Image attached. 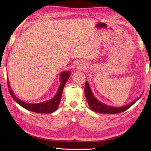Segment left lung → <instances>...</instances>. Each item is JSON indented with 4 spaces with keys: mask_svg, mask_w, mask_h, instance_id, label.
Here are the masks:
<instances>
[{
    "mask_svg": "<svg viewBox=\"0 0 151 151\" xmlns=\"http://www.w3.org/2000/svg\"><path fill=\"white\" fill-rule=\"evenodd\" d=\"M85 94L86 98H87L88 106L92 110L94 111L95 112L100 113H105V114H116V113H119L124 111L127 110L128 108H130L132 105H134V104L136 103V101L139 98H137V100H134V101H132V103L124 106L115 107L107 106L106 104L101 103L100 101L97 100L96 98L93 96V94L92 93L91 90L90 86H89V84L87 81H86L85 83Z\"/></svg>",
    "mask_w": 151,
    "mask_h": 151,
    "instance_id": "obj_1",
    "label": "left lung"
}]
</instances>
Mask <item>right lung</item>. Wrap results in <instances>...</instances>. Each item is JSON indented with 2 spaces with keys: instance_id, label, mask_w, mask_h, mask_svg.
Wrapping results in <instances>:
<instances>
[{
  "instance_id": "add662e5",
  "label": "right lung",
  "mask_w": 151,
  "mask_h": 151,
  "mask_svg": "<svg viewBox=\"0 0 151 151\" xmlns=\"http://www.w3.org/2000/svg\"><path fill=\"white\" fill-rule=\"evenodd\" d=\"M70 76V72L68 71L66 72H63L60 73V87L58 89V91L57 94H55L54 98L52 99L44 101L42 103L39 104H29L24 101L19 100V98H17L15 96L13 91L11 90L10 83L8 81V86L9 88V92L12 96V97L14 98V100L16 101V102L19 104L21 106L24 107V109H26L30 111H33L35 113H51L55 111L58 108V106L60 104V101L61 99V96H62L63 88L64 87L66 81L68 79H69Z\"/></svg>"
}]
</instances>
